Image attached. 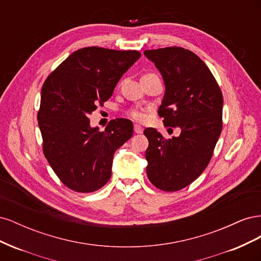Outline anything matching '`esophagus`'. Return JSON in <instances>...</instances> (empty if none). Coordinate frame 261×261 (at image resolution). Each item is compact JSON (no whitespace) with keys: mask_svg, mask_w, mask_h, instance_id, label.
<instances>
[{"mask_svg":"<svg viewBox=\"0 0 261 261\" xmlns=\"http://www.w3.org/2000/svg\"><path fill=\"white\" fill-rule=\"evenodd\" d=\"M134 130H135V133H136V134H141V133L144 132V128L141 127L140 125L135 124V125H134Z\"/></svg>","mask_w":261,"mask_h":261,"instance_id":"esophagus-1","label":"esophagus"}]
</instances>
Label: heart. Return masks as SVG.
<instances>
[{
    "label": "heart",
    "instance_id": "obj_1",
    "mask_svg": "<svg viewBox=\"0 0 261 261\" xmlns=\"http://www.w3.org/2000/svg\"><path fill=\"white\" fill-rule=\"evenodd\" d=\"M146 75H148V74H146ZM128 115L136 121H143L145 118L144 111H141V110H139V109H130L128 111Z\"/></svg>",
    "mask_w": 261,
    "mask_h": 261
}]
</instances>
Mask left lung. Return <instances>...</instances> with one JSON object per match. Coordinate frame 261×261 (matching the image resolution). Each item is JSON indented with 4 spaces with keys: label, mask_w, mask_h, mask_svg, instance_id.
Masks as SVG:
<instances>
[{
    "label": "left lung",
    "mask_w": 261,
    "mask_h": 261,
    "mask_svg": "<svg viewBox=\"0 0 261 261\" xmlns=\"http://www.w3.org/2000/svg\"><path fill=\"white\" fill-rule=\"evenodd\" d=\"M144 53L165 84L158 114L167 127L181 130L178 137L165 139L153 127L145 129L147 176L161 191L176 192L192 184L211 160L222 130V91L208 66L192 51L169 46Z\"/></svg>",
    "instance_id": "1"
}]
</instances>
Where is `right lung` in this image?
<instances>
[{
  "label": "right lung",
  "instance_id": "add662e5",
  "mask_svg": "<svg viewBox=\"0 0 261 261\" xmlns=\"http://www.w3.org/2000/svg\"><path fill=\"white\" fill-rule=\"evenodd\" d=\"M140 55L135 50L87 46L63 61L42 86L38 124L43 153L60 180L74 192L92 193L105 186L115 150L133 135L127 118L110 121L99 132L90 127L89 115L111 98Z\"/></svg>",
  "mask_w": 261,
  "mask_h": 261
}]
</instances>
